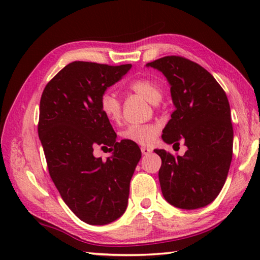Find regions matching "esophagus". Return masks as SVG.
Returning <instances> with one entry per match:
<instances>
[{
    "label": "esophagus",
    "mask_w": 260,
    "mask_h": 260,
    "mask_svg": "<svg viewBox=\"0 0 260 260\" xmlns=\"http://www.w3.org/2000/svg\"><path fill=\"white\" fill-rule=\"evenodd\" d=\"M141 152H142V155H149V153L151 152V149L147 147H142L141 148Z\"/></svg>",
    "instance_id": "esophagus-1"
}]
</instances>
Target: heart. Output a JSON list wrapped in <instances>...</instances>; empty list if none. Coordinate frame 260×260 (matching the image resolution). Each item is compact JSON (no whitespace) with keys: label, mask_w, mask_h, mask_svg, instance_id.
<instances>
[{"label":"heart","mask_w":260,"mask_h":260,"mask_svg":"<svg viewBox=\"0 0 260 260\" xmlns=\"http://www.w3.org/2000/svg\"><path fill=\"white\" fill-rule=\"evenodd\" d=\"M129 89L134 93L143 96L152 104H156L161 100V90L158 83L151 79L141 78L129 83ZM100 110L105 118L112 122H119L121 119L122 107L118 96L111 90H105L100 98ZM160 127L156 124L129 125L121 131V138L132 143L140 146H150L155 142Z\"/></svg>","instance_id":"obj_1"}]
</instances>
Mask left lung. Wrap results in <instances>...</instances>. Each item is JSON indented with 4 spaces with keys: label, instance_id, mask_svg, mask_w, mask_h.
I'll list each match as a JSON object with an SVG mask.
<instances>
[{
    "label": "left lung",
    "instance_id": "1",
    "mask_svg": "<svg viewBox=\"0 0 260 260\" xmlns=\"http://www.w3.org/2000/svg\"><path fill=\"white\" fill-rule=\"evenodd\" d=\"M171 85L175 110L162 129L167 144L187 147L174 157L155 149L161 158L158 172L164 199L175 208H204L219 195L233 157L231 108L221 86L195 61L181 56H165L148 63Z\"/></svg>",
    "mask_w": 260,
    "mask_h": 260
}]
</instances>
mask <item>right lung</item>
<instances>
[{
	"instance_id": "1",
	"label": "right lung",
	"mask_w": 260,
	"mask_h": 260,
	"mask_svg": "<svg viewBox=\"0 0 260 260\" xmlns=\"http://www.w3.org/2000/svg\"><path fill=\"white\" fill-rule=\"evenodd\" d=\"M131 68L72 61L47 83L41 96L38 132L50 178L65 204L89 225H107L124 214L141 158L136 143L117 142L100 110L103 91ZM98 146L109 147L113 156L96 158Z\"/></svg>"
}]
</instances>
